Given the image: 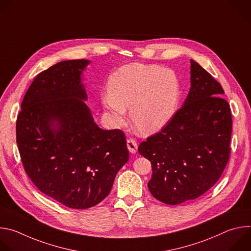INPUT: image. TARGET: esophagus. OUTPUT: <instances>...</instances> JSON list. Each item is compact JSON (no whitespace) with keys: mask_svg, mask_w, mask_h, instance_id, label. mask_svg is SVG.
Segmentation results:
<instances>
[{"mask_svg":"<svg viewBox=\"0 0 251 251\" xmlns=\"http://www.w3.org/2000/svg\"><path fill=\"white\" fill-rule=\"evenodd\" d=\"M127 148L129 150L130 153L135 154L138 150V146H137V142L134 139H128L127 140Z\"/></svg>","mask_w":251,"mask_h":251,"instance_id":"34e87169","label":"esophagus"}]
</instances>
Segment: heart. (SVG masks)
Instances as JSON below:
<instances>
[{
    "mask_svg": "<svg viewBox=\"0 0 251 251\" xmlns=\"http://www.w3.org/2000/svg\"><path fill=\"white\" fill-rule=\"evenodd\" d=\"M101 103L115 125H122L126 109L134 129L153 135L174 118L181 98V85L174 71L158 65L134 63L117 69L107 84Z\"/></svg>",
    "mask_w": 251,
    "mask_h": 251,
    "instance_id": "heart-1",
    "label": "heart"
}]
</instances>
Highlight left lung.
Returning <instances> with one entry per match:
<instances>
[{"instance_id": "obj_1", "label": "left lung", "mask_w": 251, "mask_h": 251, "mask_svg": "<svg viewBox=\"0 0 251 251\" xmlns=\"http://www.w3.org/2000/svg\"><path fill=\"white\" fill-rule=\"evenodd\" d=\"M222 85L191 59V88L170 123L138 147L150 160L148 188L167 204H180L204 194L221 177L230 153V107Z\"/></svg>"}]
</instances>
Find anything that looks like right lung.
<instances>
[{
	"label": "right lung",
	"mask_w": 251,
	"mask_h": 251,
	"mask_svg": "<svg viewBox=\"0 0 251 251\" xmlns=\"http://www.w3.org/2000/svg\"><path fill=\"white\" fill-rule=\"evenodd\" d=\"M87 59L60 61L37 75L17 119V144L37 188L70 208L96 205L109 195L129 160L124 133L103 130L84 101Z\"/></svg>",
	"instance_id": "right-lung-1"
}]
</instances>
